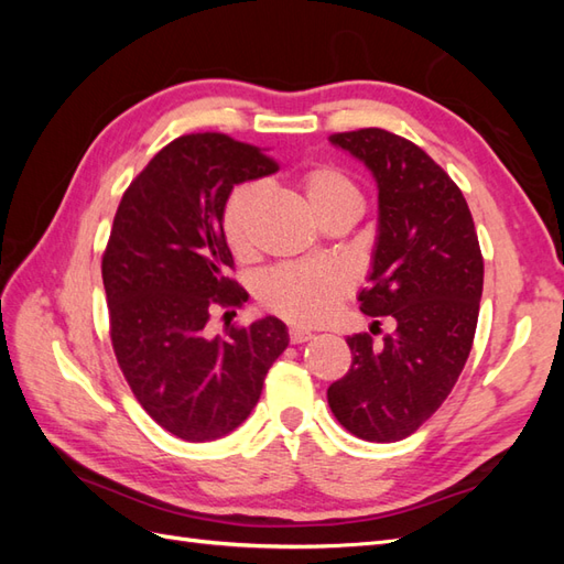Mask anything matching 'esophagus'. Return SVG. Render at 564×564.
<instances>
[{
    "instance_id": "1",
    "label": "esophagus",
    "mask_w": 564,
    "mask_h": 564,
    "mask_svg": "<svg viewBox=\"0 0 564 564\" xmlns=\"http://www.w3.org/2000/svg\"><path fill=\"white\" fill-rule=\"evenodd\" d=\"M313 337H315V334L310 332V329H305V327H291V329H289L291 344H305V341H310Z\"/></svg>"
}]
</instances>
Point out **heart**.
Returning <instances> with one entry per match:
<instances>
[{"instance_id":"b5f03b06","label":"heart","mask_w":564,"mask_h":564,"mask_svg":"<svg viewBox=\"0 0 564 564\" xmlns=\"http://www.w3.org/2000/svg\"><path fill=\"white\" fill-rule=\"evenodd\" d=\"M303 198L325 223L339 213H361L364 198L354 178L339 166L317 164L301 176ZM261 184H242L232 191L223 215V232L235 254H249L254 247V218L261 206ZM349 275L329 263H293L279 267L261 275L257 295L261 305L271 313L281 315L297 325H319L334 310L341 297L349 293Z\"/></svg>"}]
</instances>
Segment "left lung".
Returning <instances> with one entry per match:
<instances>
[{"label": "left lung", "instance_id": "obj_1", "mask_svg": "<svg viewBox=\"0 0 564 564\" xmlns=\"http://www.w3.org/2000/svg\"><path fill=\"white\" fill-rule=\"evenodd\" d=\"M334 148L364 162L378 184V237L361 313L394 319L373 346L346 339L351 368L327 390L339 424L376 443L406 438L448 398L470 356L482 297V251L453 178L388 130L334 133Z\"/></svg>", "mask_w": 564, "mask_h": 564}]
</instances>
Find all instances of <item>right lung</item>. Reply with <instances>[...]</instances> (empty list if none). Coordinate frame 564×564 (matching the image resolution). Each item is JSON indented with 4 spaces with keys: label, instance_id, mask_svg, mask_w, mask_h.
I'll return each instance as SVG.
<instances>
[{
    "label": "right lung",
    "instance_id": "right-lung-1",
    "mask_svg": "<svg viewBox=\"0 0 564 564\" xmlns=\"http://www.w3.org/2000/svg\"><path fill=\"white\" fill-rule=\"evenodd\" d=\"M275 170L267 152L230 135H184L154 154L116 210L101 275L118 366L142 410L191 443L242 424L289 346L271 315L206 334L213 307L249 297L227 275L225 203L237 184Z\"/></svg>",
    "mask_w": 564,
    "mask_h": 564
}]
</instances>
